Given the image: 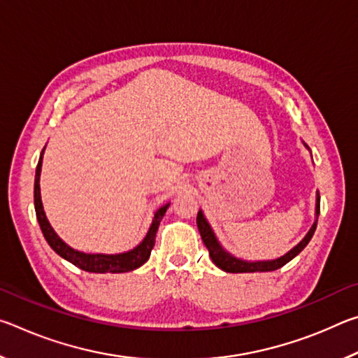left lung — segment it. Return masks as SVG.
I'll use <instances>...</instances> for the list:
<instances>
[{"label": "left lung", "mask_w": 358, "mask_h": 358, "mask_svg": "<svg viewBox=\"0 0 358 358\" xmlns=\"http://www.w3.org/2000/svg\"><path fill=\"white\" fill-rule=\"evenodd\" d=\"M303 145L310 150V147H308L305 142H303ZM319 211H320V196L317 192V196H316V221H314L311 229L308 230V234L303 237V240L299 245H295L292 250L287 251L284 256L273 259V260H245V259L235 257L234 254H230L227 250H224V246L220 243V240L216 238L213 229H211L210 222L207 221V217H205L202 210H199V213H197V227H199V232H201L203 243H205V246H207V250L210 252L211 260H213V264L216 266H220L221 270L227 271V273H256V271H273V270L281 268V266L286 265L287 262H290V260H292L296 254H300L303 250H305V246L310 243V240L314 235V230H316V226H317Z\"/></svg>", "instance_id": "8db88e82"}]
</instances>
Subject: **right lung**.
Returning a JSON list of instances; mask_svg holds the SVG:
<instances>
[{
	"label": "right lung",
	"mask_w": 358,
	"mask_h": 358,
	"mask_svg": "<svg viewBox=\"0 0 358 358\" xmlns=\"http://www.w3.org/2000/svg\"><path fill=\"white\" fill-rule=\"evenodd\" d=\"M44 150H42L41 153L38 167H36L34 210H36V216H38V222L41 226L42 234H44V238L47 240V243L50 245L52 250L55 251L58 256H62L63 259L68 260V262L74 264L76 266H78V268H82L85 271H90V273H126V271L136 270L147 262L150 259L151 250H153L155 246L157 227H159L162 216L166 215V211L171 203L162 205V207H159L155 211L153 221H151V226L148 229L147 235H145V238L136 248H132V250L126 252H120V254H88L83 251H77L69 245H66L64 241L58 237L57 232L53 230L50 222L47 220L44 207H42L39 180H41L42 156H44Z\"/></svg>",
	"instance_id": "add662e5"
}]
</instances>
